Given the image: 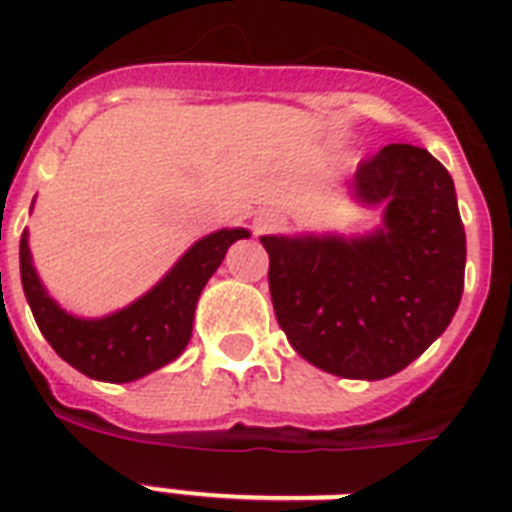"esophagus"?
<instances>
[{"label": "esophagus", "instance_id": "esophagus-1", "mask_svg": "<svg viewBox=\"0 0 512 512\" xmlns=\"http://www.w3.org/2000/svg\"><path fill=\"white\" fill-rule=\"evenodd\" d=\"M284 223V217L276 212V209H263L255 215V233H271L276 231L279 225Z\"/></svg>", "mask_w": 512, "mask_h": 512}]
</instances>
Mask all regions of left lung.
Masks as SVG:
<instances>
[{
  "mask_svg": "<svg viewBox=\"0 0 512 512\" xmlns=\"http://www.w3.org/2000/svg\"><path fill=\"white\" fill-rule=\"evenodd\" d=\"M382 209L364 233L260 236L289 345L345 380H385L444 335L465 287V228L454 180L425 148L393 143L348 185Z\"/></svg>",
  "mask_w": 512,
  "mask_h": 512,
  "instance_id": "obj_1",
  "label": "left lung"
}]
</instances>
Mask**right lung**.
I'll list each match as a JSON object with an SVG mask.
<instances>
[{
    "label": "right lung",
    "instance_id": "obj_1",
    "mask_svg": "<svg viewBox=\"0 0 512 512\" xmlns=\"http://www.w3.org/2000/svg\"><path fill=\"white\" fill-rule=\"evenodd\" d=\"M249 236L247 228H220L201 236L146 295L98 319L68 313L52 300L31 260L28 231L20 236V281L36 327L66 364L92 380L132 382L183 353L191 340L201 289L220 268L233 241Z\"/></svg>",
    "mask_w": 512,
    "mask_h": 512
}]
</instances>
